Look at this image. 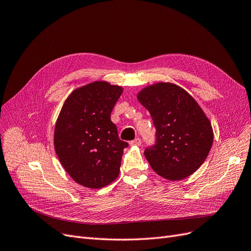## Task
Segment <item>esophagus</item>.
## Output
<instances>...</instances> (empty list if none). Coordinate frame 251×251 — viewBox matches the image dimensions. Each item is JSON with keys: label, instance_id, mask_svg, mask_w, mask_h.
Returning <instances> with one entry per match:
<instances>
[{"label": "esophagus", "instance_id": "obj_1", "mask_svg": "<svg viewBox=\"0 0 251 251\" xmlns=\"http://www.w3.org/2000/svg\"><path fill=\"white\" fill-rule=\"evenodd\" d=\"M130 144H131V146H140V144H141V139L140 138H135L134 140H132L130 142Z\"/></svg>", "mask_w": 251, "mask_h": 251}]
</instances>
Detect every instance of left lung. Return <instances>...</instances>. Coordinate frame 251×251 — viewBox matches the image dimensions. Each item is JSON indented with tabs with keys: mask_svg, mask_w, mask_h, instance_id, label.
<instances>
[{
	"mask_svg": "<svg viewBox=\"0 0 251 251\" xmlns=\"http://www.w3.org/2000/svg\"><path fill=\"white\" fill-rule=\"evenodd\" d=\"M156 127V142L144 156L159 176L171 181L191 176L206 159L214 141L210 121L184 89L157 82L137 95Z\"/></svg>",
	"mask_w": 251,
	"mask_h": 251,
	"instance_id": "1",
	"label": "left lung"
}]
</instances>
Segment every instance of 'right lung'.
<instances>
[{
  "mask_svg": "<svg viewBox=\"0 0 251 251\" xmlns=\"http://www.w3.org/2000/svg\"><path fill=\"white\" fill-rule=\"evenodd\" d=\"M123 88L94 81L67 98L54 130V149L63 168L78 184L101 188L115 180L124 149L111 112Z\"/></svg>",
  "mask_w": 251,
  "mask_h": 251,
  "instance_id": "right-lung-1",
  "label": "right lung"
}]
</instances>
